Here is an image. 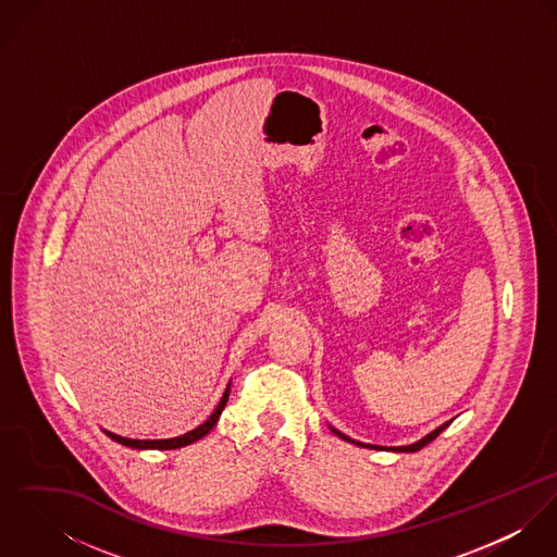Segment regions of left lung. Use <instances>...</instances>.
<instances>
[{
  "mask_svg": "<svg viewBox=\"0 0 557 557\" xmlns=\"http://www.w3.org/2000/svg\"><path fill=\"white\" fill-rule=\"evenodd\" d=\"M448 424H450V422H444V424H442V426H437V429H435V431H433V433H429V435H426V437H422V440H420V442H416V444H411V446H400V448H393V450H397V453H416V450H420V448H424V446H426V444H431V442H433V440H435V437H437V435H440V433H442V431H444V429H446V426H448ZM332 431H334V433H336V435H338V437H343V440H347V442H354V440H349V437H345V435H343V433H338V431H336V429H332ZM356 444H358V446H364V444H360V442H356ZM367 448H382V446H367Z\"/></svg>",
  "mask_w": 557,
  "mask_h": 557,
  "instance_id": "left-lung-1",
  "label": "left lung"
}]
</instances>
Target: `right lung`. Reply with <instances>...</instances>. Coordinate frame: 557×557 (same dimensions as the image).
Segmentation results:
<instances>
[{"label":"right lung","instance_id":"add662e5","mask_svg":"<svg viewBox=\"0 0 557 557\" xmlns=\"http://www.w3.org/2000/svg\"><path fill=\"white\" fill-rule=\"evenodd\" d=\"M227 398H230V386H227L225 395L221 398V403L216 405L214 413H212L203 424H199L195 431H188V433H184V435H180V437H171V440H128V437H120V435H113V433H107V435H109L113 442L124 444V446H128V448H137V450H173V448H182V446H188V444L201 440L203 435H208V433L214 429V424H216L221 411H223L225 405H227Z\"/></svg>","mask_w":557,"mask_h":557}]
</instances>
